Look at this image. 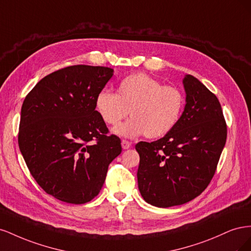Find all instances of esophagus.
Returning <instances> with one entry per match:
<instances>
[{"label": "esophagus", "instance_id": "1", "mask_svg": "<svg viewBox=\"0 0 251 251\" xmlns=\"http://www.w3.org/2000/svg\"><path fill=\"white\" fill-rule=\"evenodd\" d=\"M131 146H132V143H131L130 141H128V140L124 139L123 141H121V147H123V149H124V150L130 149V148H131Z\"/></svg>", "mask_w": 251, "mask_h": 251}]
</instances>
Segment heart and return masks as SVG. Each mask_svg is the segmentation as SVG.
I'll use <instances>...</instances> for the list:
<instances>
[{"label": "heart", "mask_w": 251, "mask_h": 251, "mask_svg": "<svg viewBox=\"0 0 251 251\" xmlns=\"http://www.w3.org/2000/svg\"><path fill=\"white\" fill-rule=\"evenodd\" d=\"M183 95L172 86L162 83L146 73H135L118 83L116 93L101 90L95 97V108L103 123L115 126L126 117L132 118L114 130L125 137L146 134L158 138L177 125L183 108Z\"/></svg>", "instance_id": "obj_1"}]
</instances>
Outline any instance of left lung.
<instances>
[{
    "mask_svg": "<svg viewBox=\"0 0 251 251\" xmlns=\"http://www.w3.org/2000/svg\"><path fill=\"white\" fill-rule=\"evenodd\" d=\"M186 104L177 125L162 138L140 141L138 188L157 207L184 204L198 197L217 170L227 137L217 96L193 75L183 78Z\"/></svg>",
    "mask_w": 251,
    "mask_h": 251,
    "instance_id": "1",
    "label": "left lung"
}]
</instances>
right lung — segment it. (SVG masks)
Masks as SVG:
<instances>
[{"mask_svg":"<svg viewBox=\"0 0 251 251\" xmlns=\"http://www.w3.org/2000/svg\"><path fill=\"white\" fill-rule=\"evenodd\" d=\"M108 67L76 65L45 76L21 110L19 147L45 192L71 204L100 194L121 141L95 110V97L113 76Z\"/></svg>","mask_w":251,"mask_h":251,"instance_id":"1","label":"right lung"}]
</instances>
